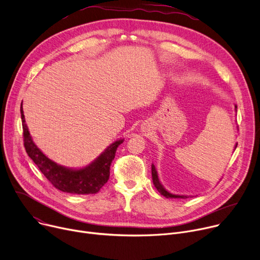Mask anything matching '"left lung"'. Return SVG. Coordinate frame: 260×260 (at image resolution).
Listing matches in <instances>:
<instances>
[{
	"instance_id": "left-lung-1",
	"label": "left lung",
	"mask_w": 260,
	"mask_h": 260,
	"mask_svg": "<svg viewBox=\"0 0 260 260\" xmlns=\"http://www.w3.org/2000/svg\"><path fill=\"white\" fill-rule=\"evenodd\" d=\"M236 109L237 107L235 106V112H236ZM237 128V127H236ZM236 146H237V143L235 144L234 146V150L236 149ZM151 176H152V183L154 185V187L157 188L158 191L165 198L167 199H187L189 198V196H183V194H174V193H170L169 191H167V190L165 189V187L162 185V183L160 182L159 180V176H158V171L157 169H155L154 165L151 164Z\"/></svg>"
}]
</instances>
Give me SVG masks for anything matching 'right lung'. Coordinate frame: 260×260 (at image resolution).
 Listing matches in <instances>:
<instances>
[{"instance_id":"right-lung-1","label":"right lung","mask_w":260,"mask_h":260,"mask_svg":"<svg viewBox=\"0 0 260 260\" xmlns=\"http://www.w3.org/2000/svg\"><path fill=\"white\" fill-rule=\"evenodd\" d=\"M22 124L24 132V145L30 159L37 164L43 175L56 189L62 192L74 194H94L110 178V167L115 158L117 147L123 143L124 139H118L110 144L98 157L81 168H71L57 164L49 159L47 155L34 143L24 116L21 105Z\"/></svg>"}]
</instances>
